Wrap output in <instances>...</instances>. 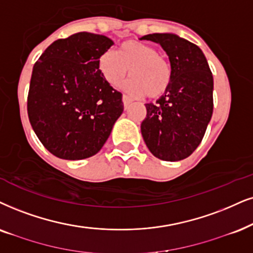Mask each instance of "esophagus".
I'll use <instances>...</instances> for the list:
<instances>
[{
	"instance_id": "1",
	"label": "esophagus",
	"mask_w": 253,
	"mask_h": 253,
	"mask_svg": "<svg viewBox=\"0 0 253 253\" xmlns=\"http://www.w3.org/2000/svg\"><path fill=\"white\" fill-rule=\"evenodd\" d=\"M123 103H124V106H125V108H127V106H128V105L132 103V99H130L128 95H126V94H124L123 95Z\"/></svg>"
}]
</instances>
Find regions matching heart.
I'll return each instance as SVG.
<instances>
[{
    "label": "heart",
    "instance_id": "1",
    "mask_svg": "<svg viewBox=\"0 0 253 253\" xmlns=\"http://www.w3.org/2000/svg\"><path fill=\"white\" fill-rule=\"evenodd\" d=\"M158 47L137 41L125 42L114 51H106L99 59V70L108 84L118 86L127 76L124 87L136 97L159 98L171 83V66Z\"/></svg>",
    "mask_w": 253,
    "mask_h": 253
}]
</instances>
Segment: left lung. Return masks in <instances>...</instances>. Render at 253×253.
Returning a JSON list of instances; mask_svg holds the SVG:
<instances>
[{
    "mask_svg": "<svg viewBox=\"0 0 253 253\" xmlns=\"http://www.w3.org/2000/svg\"><path fill=\"white\" fill-rule=\"evenodd\" d=\"M140 40L159 43L169 57L172 77L166 93L146 104L141 134L153 155L180 161L202 141L212 116L213 78L202 50L175 34H150Z\"/></svg>",
    "mask_w": 253,
    "mask_h": 253,
    "instance_id": "1",
    "label": "left lung"
}]
</instances>
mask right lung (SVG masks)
<instances>
[{
  "label": "right lung",
  "instance_id": "obj_1",
  "mask_svg": "<svg viewBox=\"0 0 253 253\" xmlns=\"http://www.w3.org/2000/svg\"><path fill=\"white\" fill-rule=\"evenodd\" d=\"M113 44L103 35L78 33L53 42L34 65L29 120L57 158L83 160L97 154L123 113V94L99 70V58Z\"/></svg>",
  "mask_w": 253,
  "mask_h": 253
}]
</instances>
